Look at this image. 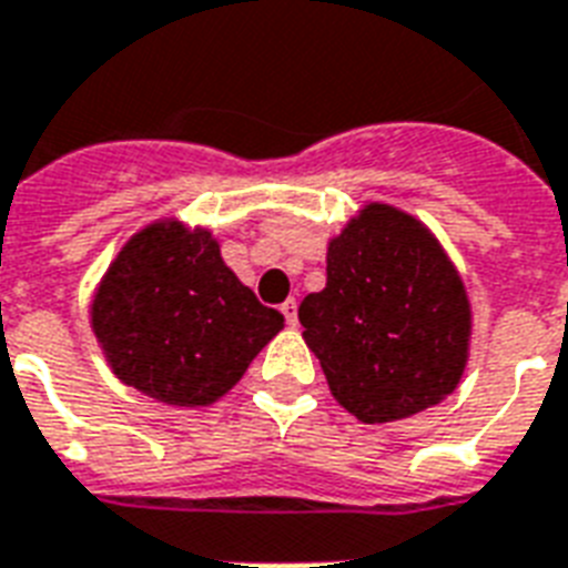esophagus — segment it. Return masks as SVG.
<instances>
[{"mask_svg":"<svg viewBox=\"0 0 568 568\" xmlns=\"http://www.w3.org/2000/svg\"><path fill=\"white\" fill-rule=\"evenodd\" d=\"M280 313L285 315V322L288 324H297V301H294V297H288V301L280 306Z\"/></svg>","mask_w":568,"mask_h":568,"instance_id":"34e87169","label":"esophagus"}]
</instances>
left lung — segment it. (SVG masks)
I'll return each instance as SVG.
<instances>
[{
	"label": "left lung",
	"mask_w": 568,
	"mask_h": 568,
	"mask_svg": "<svg viewBox=\"0 0 568 568\" xmlns=\"http://www.w3.org/2000/svg\"><path fill=\"white\" fill-rule=\"evenodd\" d=\"M333 399L363 423H393L458 387L470 301L417 216L369 202L327 244V285L297 310Z\"/></svg>",
	"instance_id": "1"
}]
</instances>
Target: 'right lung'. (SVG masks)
<instances>
[{"label": "right lung", "mask_w": 568, "mask_h": 568, "mask_svg": "<svg viewBox=\"0 0 568 568\" xmlns=\"http://www.w3.org/2000/svg\"><path fill=\"white\" fill-rule=\"evenodd\" d=\"M92 331L128 387L179 408H205L283 331V315L232 274L207 229L158 220L130 237L103 274Z\"/></svg>", "instance_id": "obj_1"}]
</instances>
